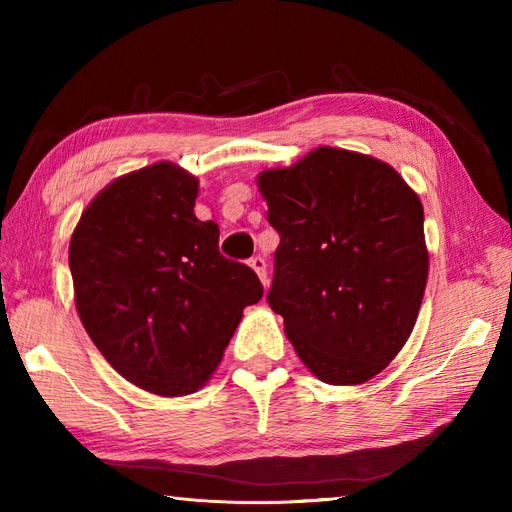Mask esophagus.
<instances>
[{
  "instance_id": "obj_1",
  "label": "esophagus",
  "mask_w": 512,
  "mask_h": 512,
  "mask_svg": "<svg viewBox=\"0 0 512 512\" xmlns=\"http://www.w3.org/2000/svg\"><path fill=\"white\" fill-rule=\"evenodd\" d=\"M250 268L255 270L257 273V277H259V281H262L264 286H268V277H266V262H264V257H259V255H255L253 259H250Z\"/></svg>"
}]
</instances>
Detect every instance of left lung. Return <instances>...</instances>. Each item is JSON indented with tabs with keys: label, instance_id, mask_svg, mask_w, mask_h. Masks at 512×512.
Masks as SVG:
<instances>
[{
	"label": "left lung",
	"instance_id": "1",
	"mask_svg": "<svg viewBox=\"0 0 512 512\" xmlns=\"http://www.w3.org/2000/svg\"><path fill=\"white\" fill-rule=\"evenodd\" d=\"M257 187L279 233L268 303L301 363L328 385H361L394 361L429 277L418 193L387 162L317 147Z\"/></svg>",
	"mask_w": 512,
	"mask_h": 512
}]
</instances>
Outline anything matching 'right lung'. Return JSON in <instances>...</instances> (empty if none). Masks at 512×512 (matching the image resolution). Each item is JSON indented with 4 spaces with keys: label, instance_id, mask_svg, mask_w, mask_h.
Here are the masks:
<instances>
[{
    "label": "right lung",
    "instance_id": "1",
    "mask_svg": "<svg viewBox=\"0 0 512 512\" xmlns=\"http://www.w3.org/2000/svg\"><path fill=\"white\" fill-rule=\"evenodd\" d=\"M200 182L154 162L114 182L81 213L70 239L74 303L118 374L178 398L206 385L246 306L264 286L220 255V228L193 213Z\"/></svg>",
    "mask_w": 512,
    "mask_h": 512
}]
</instances>
